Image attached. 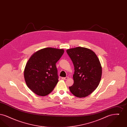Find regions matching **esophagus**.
<instances>
[{
  "mask_svg": "<svg viewBox=\"0 0 127 127\" xmlns=\"http://www.w3.org/2000/svg\"><path fill=\"white\" fill-rule=\"evenodd\" d=\"M61 79H64V80H67V79H68V77H63Z\"/></svg>",
  "mask_w": 127,
  "mask_h": 127,
  "instance_id": "1",
  "label": "esophagus"
}]
</instances>
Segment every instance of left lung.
I'll use <instances>...</instances> for the list:
<instances>
[{
    "label": "left lung",
    "mask_w": 127,
    "mask_h": 127,
    "mask_svg": "<svg viewBox=\"0 0 127 127\" xmlns=\"http://www.w3.org/2000/svg\"><path fill=\"white\" fill-rule=\"evenodd\" d=\"M74 66V83L69 90L78 97H84L95 91L100 81L102 67L94 51L83 47L66 50Z\"/></svg>",
    "instance_id": "left-lung-1"
}]
</instances>
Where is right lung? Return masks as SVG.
I'll return each instance as SVG.
<instances>
[{"mask_svg": "<svg viewBox=\"0 0 127 127\" xmlns=\"http://www.w3.org/2000/svg\"><path fill=\"white\" fill-rule=\"evenodd\" d=\"M64 52L63 49H40L28 61L24 71L28 88L38 96H45L53 90L59 81L56 63Z\"/></svg>", "mask_w": 127, "mask_h": 127, "instance_id": "right-lung-1", "label": "right lung"}]
</instances>
